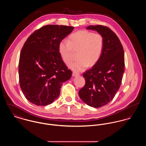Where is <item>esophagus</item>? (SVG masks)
<instances>
[{"label": "esophagus", "mask_w": 146, "mask_h": 146, "mask_svg": "<svg viewBox=\"0 0 146 146\" xmlns=\"http://www.w3.org/2000/svg\"><path fill=\"white\" fill-rule=\"evenodd\" d=\"M80 74L79 73H77V72H72V76L74 77L75 76H79Z\"/></svg>", "instance_id": "1"}]
</instances>
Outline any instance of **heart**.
I'll return each mask as SVG.
<instances>
[{
	"label": "heart",
	"mask_w": 146,
	"mask_h": 146,
	"mask_svg": "<svg viewBox=\"0 0 146 146\" xmlns=\"http://www.w3.org/2000/svg\"><path fill=\"white\" fill-rule=\"evenodd\" d=\"M104 46L103 38L99 33L88 31H80L71 35L67 41H62L58 47L59 53L65 64L72 61L74 52H78V60L70 67L74 71L84 70L93 66L99 60Z\"/></svg>",
	"instance_id": "1"
}]
</instances>
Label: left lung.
<instances>
[{
  "label": "left lung",
  "mask_w": 146,
  "mask_h": 146,
  "mask_svg": "<svg viewBox=\"0 0 146 146\" xmlns=\"http://www.w3.org/2000/svg\"><path fill=\"white\" fill-rule=\"evenodd\" d=\"M86 29L102 35L104 46L98 61L84 73L85 85L79 95L89 106L99 108L111 102L119 89L124 72V53L119 38L109 28L97 25Z\"/></svg>",
  "instance_id": "1"
}]
</instances>
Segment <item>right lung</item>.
<instances>
[{
  "label": "right lung",
  "mask_w": 146,
  "mask_h": 146,
  "mask_svg": "<svg viewBox=\"0 0 146 146\" xmlns=\"http://www.w3.org/2000/svg\"><path fill=\"white\" fill-rule=\"evenodd\" d=\"M74 29V27L47 25L35 31L21 50L19 61V81L27 99L38 106L52 103L63 82L70 79L67 68L59 53L58 47Z\"/></svg>",
  "instance_id": "1"
}]
</instances>
